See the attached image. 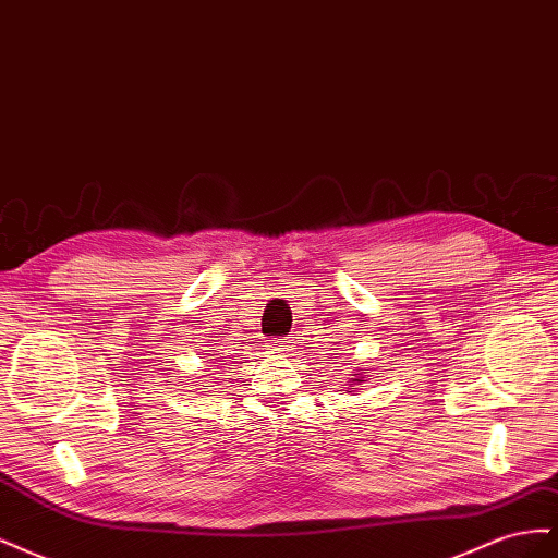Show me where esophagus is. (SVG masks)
<instances>
[{
	"label": "esophagus",
	"instance_id": "obj_1",
	"mask_svg": "<svg viewBox=\"0 0 558 558\" xmlns=\"http://www.w3.org/2000/svg\"><path fill=\"white\" fill-rule=\"evenodd\" d=\"M272 347H275L277 351H291V342H286V340H275Z\"/></svg>",
	"mask_w": 558,
	"mask_h": 558
}]
</instances>
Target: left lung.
Segmentation results:
<instances>
[{
    "label": "left lung",
    "mask_w": 558,
    "mask_h": 558,
    "mask_svg": "<svg viewBox=\"0 0 558 558\" xmlns=\"http://www.w3.org/2000/svg\"><path fill=\"white\" fill-rule=\"evenodd\" d=\"M363 381H367V379H365V375H361V369H356V375H353L351 384H356V386H359V384H363ZM347 391H349V393H353L351 388H347Z\"/></svg>",
    "instance_id": "8db88e82"
}]
</instances>
